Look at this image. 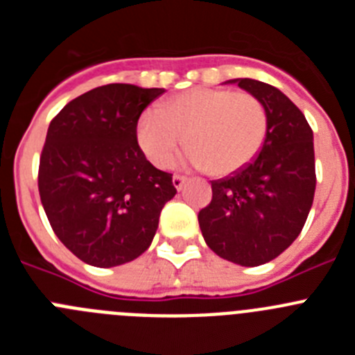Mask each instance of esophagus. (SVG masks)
<instances>
[{"instance_id":"esophagus-1","label":"esophagus","mask_w":355,"mask_h":355,"mask_svg":"<svg viewBox=\"0 0 355 355\" xmlns=\"http://www.w3.org/2000/svg\"><path fill=\"white\" fill-rule=\"evenodd\" d=\"M184 181H187V178H184V175H180V174L172 175V184H174L175 190H181L184 184Z\"/></svg>"}]
</instances>
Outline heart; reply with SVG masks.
Listing matches in <instances>:
<instances>
[{
  "label": "heart",
  "mask_w": 355,
  "mask_h": 355,
  "mask_svg": "<svg viewBox=\"0 0 355 355\" xmlns=\"http://www.w3.org/2000/svg\"><path fill=\"white\" fill-rule=\"evenodd\" d=\"M266 131L268 115L252 94L192 89L168 99L162 112L147 110L137 139L156 167H172L184 142L193 165L208 174L227 175L258 156Z\"/></svg>",
  "instance_id": "obj_1"
}]
</instances>
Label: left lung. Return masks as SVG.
I'll use <instances>...</instances> for the list:
<instances>
[{
	"label": "left lung",
	"mask_w": 355,
	"mask_h": 355,
	"mask_svg": "<svg viewBox=\"0 0 355 355\" xmlns=\"http://www.w3.org/2000/svg\"><path fill=\"white\" fill-rule=\"evenodd\" d=\"M233 81L263 103L268 131L249 165L211 181V202L197 218L216 256L258 266L284 252L306 224L316 187L313 130L279 89L249 78Z\"/></svg>",
	"instance_id": "left-lung-1"
}]
</instances>
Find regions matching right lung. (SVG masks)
<instances>
[{"instance_id":"add662e5","label":"right lung","mask_w":355,"mask_h":355,"mask_svg":"<svg viewBox=\"0 0 355 355\" xmlns=\"http://www.w3.org/2000/svg\"><path fill=\"white\" fill-rule=\"evenodd\" d=\"M163 89L110 83L69 101L49 124L39 193L58 240L81 261L110 268L149 249L175 196L172 174L147 162L137 124Z\"/></svg>"}]
</instances>
